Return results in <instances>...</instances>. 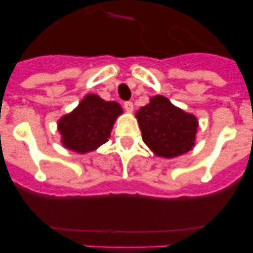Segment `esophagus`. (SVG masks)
<instances>
[{"mask_svg":"<svg viewBox=\"0 0 253 253\" xmlns=\"http://www.w3.org/2000/svg\"><path fill=\"white\" fill-rule=\"evenodd\" d=\"M124 109H125V111H126V113H131V111H133V109H134L133 102H131V101H125L124 102Z\"/></svg>","mask_w":253,"mask_h":253,"instance_id":"34e87169","label":"esophagus"}]
</instances>
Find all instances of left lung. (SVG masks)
Segmentation results:
<instances>
[{"mask_svg":"<svg viewBox=\"0 0 253 253\" xmlns=\"http://www.w3.org/2000/svg\"><path fill=\"white\" fill-rule=\"evenodd\" d=\"M142 139L156 156L173 158L191 151L195 144L198 119L172 105L165 96H153L135 113Z\"/></svg>","mask_w":253,"mask_h":253,"instance_id":"left-lung-1","label":"left lung"}]
</instances>
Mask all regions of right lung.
I'll return each mask as SVG.
<instances>
[{"label":"right lung","instance_id":"obj_1","mask_svg":"<svg viewBox=\"0 0 253 253\" xmlns=\"http://www.w3.org/2000/svg\"><path fill=\"white\" fill-rule=\"evenodd\" d=\"M123 114L118 102L86 95L72 113L58 120L62 144L77 153H88L107 142L116 118Z\"/></svg>","mask_w":253,"mask_h":253}]
</instances>
